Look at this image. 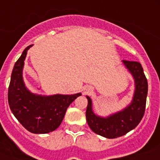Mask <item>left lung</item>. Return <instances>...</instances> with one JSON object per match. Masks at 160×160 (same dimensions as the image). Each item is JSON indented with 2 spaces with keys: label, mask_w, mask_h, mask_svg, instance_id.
Returning <instances> with one entry per match:
<instances>
[{
  "label": "left lung",
  "mask_w": 160,
  "mask_h": 160,
  "mask_svg": "<svg viewBox=\"0 0 160 160\" xmlns=\"http://www.w3.org/2000/svg\"><path fill=\"white\" fill-rule=\"evenodd\" d=\"M123 63L134 76L135 92L133 101L123 111L112 114L108 118H101L92 111V104L87 96L86 120L89 126L95 134L108 139H114L127 134L134 129L141 121L146 106L148 81L141 64L138 61L123 60Z\"/></svg>",
  "instance_id": "1"
}]
</instances>
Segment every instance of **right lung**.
<instances>
[{"mask_svg": "<svg viewBox=\"0 0 160 160\" xmlns=\"http://www.w3.org/2000/svg\"><path fill=\"white\" fill-rule=\"evenodd\" d=\"M27 46L14 65L8 88V103L11 112L28 131L46 134L61 124L66 109L81 94L41 96L31 94L24 85L22 69L30 47Z\"/></svg>", "mask_w": 160, "mask_h": 160, "instance_id": "right-lung-1", "label": "right lung"}]
</instances>
